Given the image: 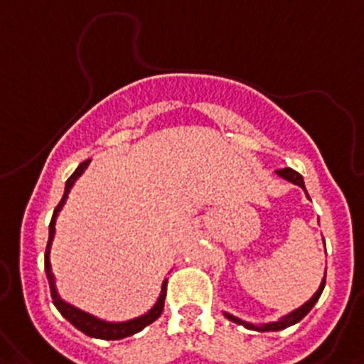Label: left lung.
<instances>
[{"instance_id":"obj_1","label":"left lung","mask_w":364,"mask_h":364,"mask_svg":"<svg viewBox=\"0 0 364 364\" xmlns=\"http://www.w3.org/2000/svg\"><path fill=\"white\" fill-rule=\"evenodd\" d=\"M277 173H278V176H280V178H284V179H287V181H289V183H293V185H299L300 188H304V192H306L304 179H302V176H300L299 172H295V170H293V168H280V170H277ZM306 196H308V192H306ZM324 284H326V273H324V278H322V282H321V286H318L317 293H315V295L311 296V299H309L308 302H306V304H302L299 309L291 311V314L286 315V317L278 318L277 322H269V324H262V326H255V324H249V322L240 321V318L232 317V315H229V314H225V317L229 318V321L236 322V324H242V326H245V328H251V330H258V331H278V330H284V328L293 326V324H296V322H299V321H302V318H304L306 315L309 314V309L314 308L315 302H317L318 296H321L322 289H324Z\"/></svg>"}]
</instances>
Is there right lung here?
I'll list each match as a JSON object with an SVG mask.
<instances>
[{"label": "right lung", "mask_w": 364, "mask_h": 364, "mask_svg": "<svg viewBox=\"0 0 364 364\" xmlns=\"http://www.w3.org/2000/svg\"><path fill=\"white\" fill-rule=\"evenodd\" d=\"M87 164L90 161H84L80 163L75 172H73L71 178L65 181V191L64 196H62V200L60 203L56 205L55 213H53V218H50V223H49V242H47V247H46V273H47V280H49V287H50V296H53V302L55 306L58 308V311L71 322L73 326L78 328L82 333L90 335V337H95V339H104V341H119V339H124V337H129V335L137 333L141 331L143 328H146L148 324H151L154 321L161 317L163 314V308H164V296H166V284H168V278H164L163 280V286H161V295L157 299V302L154 304V308L148 311V314L141 315L137 318H132V321H126V322H106V321H100V318L93 317V315L86 314V311H82V309L75 308V306L68 304L65 300L60 299L58 291H56V282H55V274H53V269H50V243H53V238H55V225H56V218H58V213L62 210V207L65 205V200H68V194L69 191L73 188L75 181L82 176V172L87 168Z\"/></svg>", "instance_id": "add662e5"}]
</instances>
